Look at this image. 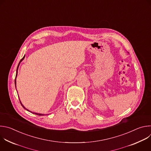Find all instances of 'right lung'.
Segmentation results:
<instances>
[{
  "label": "right lung",
  "instance_id": "obj_1",
  "mask_svg": "<svg viewBox=\"0 0 151 151\" xmlns=\"http://www.w3.org/2000/svg\"><path fill=\"white\" fill-rule=\"evenodd\" d=\"M24 57H25V55L23 57V58L21 59V60H20V61H19V64H18V66H17V72H16V76H15V87H16V78H17V73H18V67H19V63L22 61L23 60H24ZM19 101H20V103H21V106H22L25 109H26L27 111H29V112H32V114H36V115H39V116H42V115H44V114H37V113H35V112H31V111H29L28 109H27L26 107L23 105V104L21 103V101L19 100Z\"/></svg>",
  "mask_w": 151,
  "mask_h": 151
}]
</instances>
